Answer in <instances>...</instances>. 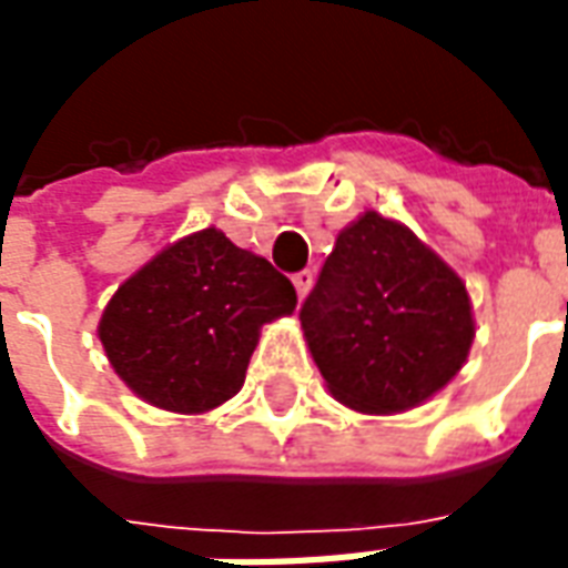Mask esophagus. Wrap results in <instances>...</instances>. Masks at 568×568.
I'll list each match as a JSON object with an SVG mask.
<instances>
[{
  "label": "esophagus",
  "instance_id": "esophagus-1",
  "mask_svg": "<svg viewBox=\"0 0 568 568\" xmlns=\"http://www.w3.org/2000/svg\"><path fill=\"white\" fill-rule=\"evenodd\" d=\"M292 283H295L297 288V297H307L310 285H313V271H301L292 276Z\"/></svg>",
  "mask_w": 568,
  "mask_h": 568
}]
</instances>
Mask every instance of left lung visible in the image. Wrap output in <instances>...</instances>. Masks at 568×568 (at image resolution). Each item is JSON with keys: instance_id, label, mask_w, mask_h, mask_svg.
<instances>
[{"instance_id": "obj_1", "label": "left lung", "mask_w": 568, "mask_h": 568, "mask_svg": "<svg viewBox=\"0 0 568 568\" xmlns=\"http://www.w3.org/2000/svg\"><path fill=\"white\" fill-rule=\"evenodd\" d=\"M301 325L334 398L362 414L426 402L456 377L475 341L463 280L377 212L337 234Z\"/></svg>"}]
</instances>
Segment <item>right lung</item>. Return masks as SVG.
<instances>
[{
	"mask_svg": "<svg viewBox=\"0 0 568 568\" xmlns=\"http://www.w3.org/2000/svg\"><path fill=\"white\" fill-rule=\"evenodd\" d=\"M295 304V285L271 261L206 227L118 288L100 341L118 377L149 405L203 414L240 393L261 325Z\"/></svg>",
	"mask_w": 568,
	"mask_h": 568,
	"instance_id": "right-lung-1",
	"label": "right lung"
}]
</instances>
